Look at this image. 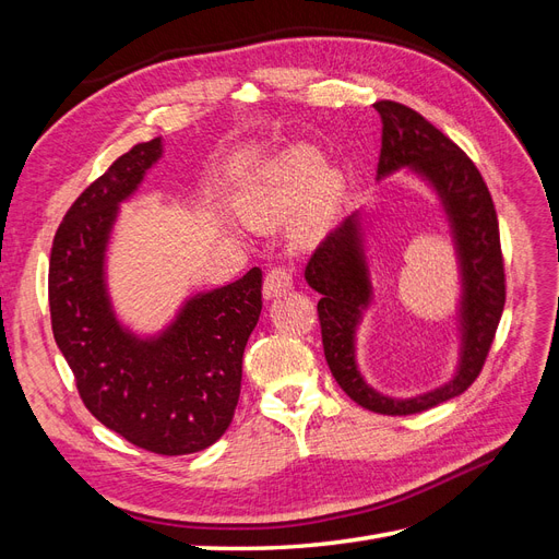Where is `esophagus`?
<instances>
[{
  "label": "esophagus",
  "instance_id": "34e87169",
  "mask_svg": "<svg viewBox=\"0 0 559 559\" xmlns=\"http://www.w3.org/2000/svg\"><path fill=\"white\" fill-rule=\"evenodd\" d=\"M294 286V270L289 265H275L267 270L265 282H263V294L265 298H275L286 294Z\"/></svg>",
  "mask_w": 559,
  "mask_h": 559
}]
</instances>
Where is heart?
I'll return each mask as SVG.
<instances>
[{"label":"heart","mask_w":559,"mask_h":559,"mask_svg":"<svg viewBox=\"0 0 559 559\" xmlns=\"http://www.w3.org/2000/svg\"><path fill=\"white\" fill-rule=\"evenodd\" d=\"M321 165H324V160H321V156L312 148L292 151V154L286 156L282 160V165L277 167L273 191H270V198H273L275 205H280V207L294 205V202L310 189L312 181L321 173ZM335 193H337V179L335 177H326L324 181H321L319 198H317L314 207L308 216L310 224H317L319 218L329 212Z\"/></svg>","instance_id":"1"}]
</instances>
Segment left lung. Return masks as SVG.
Masks as SVG:
<instances>
[{"label": "left lung", "mask_w": 559, "mask_h": 559, "mask_svg": "<svg viewBox=\"0 0 559 559\" xmlns=\"http://www.w3.org/2000/svg\"><path fill=\"white\" fill-rule=\"evenodd\" d=\"M382 118V148L378 175L411 165L429 177L452 218L464 275V354L456 378L411 401L376 394L354 364V329L368 306V280L359 251V224L349 216L317 245L306 267V280L321 294L317 302L321 343L326 364L343 392L361 408L380 415H415L464 394L476 382L492 349L506 306V267L499 238V218L487 183L464 151L419 111L394 99L373 105Z\"/></svg>", "instance_id": "1"}]
</instances>
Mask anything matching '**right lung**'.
Segmentation results:
<instances>
[{
	"instance_id": "obj_1",
	"label": "right lung",
	"mask_w": 559,
	"mask_h": 559,
	"mask_svg": "<svg viewBox=\"0 0 559 559\" xmlns=\"http://www.w3.org/2000/svg\"><path fill=\"white\" fill-rule=\"evenodd\" d=\"M160 156V138L118 156L67 210L48 263L56 343L83 405L128 443L165 456L210 448L230 427L242 386V354L261 314V267L183 308L158 341H134L116 324L103 280L116 205Z\"/></svg>"
}]
</instances>
